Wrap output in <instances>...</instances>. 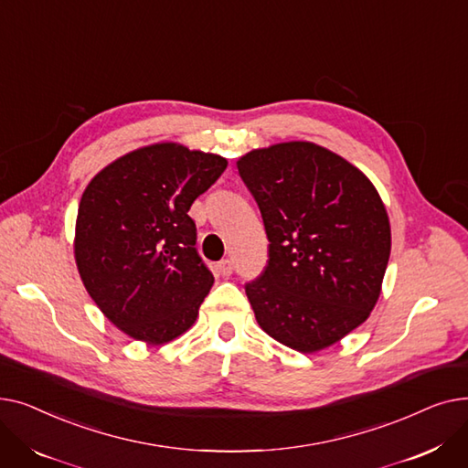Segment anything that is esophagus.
Segmentation results:
<instances>
[{"mask_svg": "<svg viewBox=\"0 0 468 468\" xmlns=\"http://www.w3.org/2000/svg\"><path fill=\"white\" fill-rule=\"evenodd\" d=\"M216 267H218V273L224 275V277H229L233 273V261L231 260H221Z\"/></svg>", "mask_w": 468, "mask_h": 468, "instance_id": "1", "label": "esophagus"}]
</instances>
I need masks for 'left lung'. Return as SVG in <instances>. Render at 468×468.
<instances>
[{
  "label": "left lung",
  "mask_w": 468,
  "mask_h": 468,
  "mask_svg": "<svg viewBox=\"0 0 468 468\" xmlns=\"http://www.w3.org/2000/svg\"><path fill=\"white\" fill-rule=\"evenodd\" d=\"M269 239L263 273L244 286L260 328L305 355L358 328L390 256L385 205L362 170L313 142H281L237 161Z\"/></svg>",
  "instance_id": "1"
}]
</instances>
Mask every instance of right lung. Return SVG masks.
<instances>
[{"mask_svg": "<svg viewBox=\"0 0 468 468\" xmlns=\"http://www.w3.org/2000/svg\"><path fill=\"white\" fill-rule=\"evenodd\" d=\"M228 159L176 142L138 147L85 187L73 256L89 296L122 334L163 346L187 332L214 284L187 210Z\"/></svg>", "mask_w": 468, "mask_h": 468, "instance_id": "add662e5", "label": "right lung"}]
</instances>
